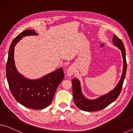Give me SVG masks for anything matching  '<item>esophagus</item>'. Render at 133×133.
Segmentation results:
<instances>
[{"label":"esophagus","instance_id":"34e87169","mask_svg":"<svg viewBox=\"0 0 133 133\" xmlns=\"http://www.w3.org/2000/svg\"><path fill=\"white\" fill-rule=\"evenodd\" d=\"M74 72H75V67L73 66H70L68 69H67L66 71V74L67 77H71V76L73 75Z\"/></svg>","mask_w":133,"mask_h":133}]
</instances>
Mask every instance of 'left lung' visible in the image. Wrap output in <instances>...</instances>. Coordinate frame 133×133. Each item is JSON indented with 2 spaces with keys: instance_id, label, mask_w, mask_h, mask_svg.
Here are the masks:
<instances>
[{
  "instance_id": "obj_1",
  "label": "left lung",
  "mask_w": 133,
  "mask_h": 133,
  "mask_svg": "<svg viewBox=\"0 0 133 133\" xmlns=\"http://www.w3.org/2000/svg\"><path fill=\"white\" fill-rule=\"evenodd\" d=\"M112 43L114 46L121 50V55L123 58V72L120 79L114 89L109 91V93L98 97L97 98L89 99L86 97L82 93L80 80L76 77L73 78L72 85H73L74 102L76 106L80 110L85 111H96L102 110L114 102L120 93L125 77L126 71H127L125 50L122 41L118 39L115 35H114L112 37Z\"/></svg>"
}]
</instances>
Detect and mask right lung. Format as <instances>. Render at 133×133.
Listing matches in <instances>:
<instances>
[{
  "mask_svg": "<svg viewBox=\"0 0 133 133\" xmlns=\"http://www.w3.org/2000/svg\"><path fill=\"white\" fill-rule=\"evenodd\" d=\"M37 35L35 30L29 29L15 38L9 50L6 67L8 84L15 100L23 106L34 110L44 109L50 104L64 77L62 67L36 79H29L17 71L14 60L15 46L23 37Z\"/></svg>",
  "mask_w": 133,
  "mask_h": 133,
  "instance_id": "1",
  "label": "right lung"
}]
</instances>
